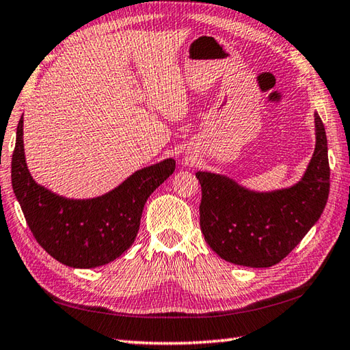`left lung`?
Returning a JSON list of instances; mask_svg holds the SVG:
<instances>
[{
    "mask_svg": "<svg viewBox=\"0 0 350 350\" xmlns=\"http://www.w3.org/2000/svg\"><path fill=\"white\" fill-rule=\"evenodd\" d=\"M317 144L301 181L291 189L254 193L228 178L196 172L201 184L200 224L204 239L224 260L267 268L299 245L319 221L329 196L327 140L315 114Z\"/></svg>",
    "mask_w": 350,
    "mask_h": 350,
    "instance_id": "left-lung-1",
    "label": "left lung"
}]
</instances>
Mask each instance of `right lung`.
Instances as JSON below:
<instances>
[{"mask_svg": "<svg viewBox=\"0 0 350 350\" xmlns=\"http://www.w3.org/2000/svg\"><path fill=\"white\" fill-rule=\"evenodd\" d=\"M174 170L175 160L169 158L138 170L107 195L67 200L33 181L19 118L12 155L13 192L39 245L64 265L94 268L126 252L138 233L144 202Z\"/></svg>", "mask_w": 350, "mask_h": 350, "instance_id": "right-lung-1", "label": "right lung"}]
</instances>
